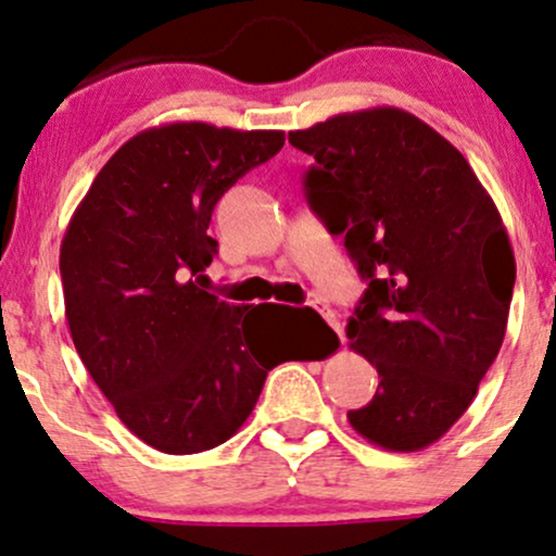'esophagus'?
I'll list each match as a JSON object with an SVG mask.
<instances>
[{"label":"esophagus","instance_id":"obj_1","mask_svg":"<svg viewBox=\"0 0 556 556\" xmlns=\"http://www.w3.org/2000/svg\"><path fill=\"white\" fill-rule=\"evenodd\" d=\"M309 307H312V309H317V312H320V315H323V317H326V323H328V326H330V328H333V330H336V333H339V336H341V341H344V330H341V323H339V317H336V312H333V309H330L326 302H320V299H315V302H312V304H309Z\"/></svg>","mask_w":556,"mask_h":556}]
</instances>
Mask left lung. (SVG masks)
<instances>
[{"label": "left lung", "mask_w": 556, "mask_h": 556, "mask_svg": "<svg viewBox=\"0 0 556 556\" xmlns=\"http://www.w3.org/2000/svg\"><path fill=\"white\" fill-rule=\"evenodd\" d=\"M289 141L315 157L312 210L367 280L346 333L380 383L349 422L420 452L465 415L502 349L515 286L502 215L463 152L407 110L341 112Z\"/></svg>", "instance_id": "obj_1"}]
</instances>
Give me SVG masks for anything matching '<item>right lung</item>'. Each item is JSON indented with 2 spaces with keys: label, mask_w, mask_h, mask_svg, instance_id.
<instances>
[{
  "label": "right lung",
  "mask_w": 556,
  "mask_h": 556,
  "mask_svg": "<svg viewBox=\"0 0 556 556\" xmlns=\"http://www.w3.org/2000/svg\"><path fill=\"white\" fill-rule=\"evenodd\" d=\"M283 141V130L199 121L141 130L97 173L62 236L78 357L123 426L157 452L220 446L252 415L273 367L326 357L283 354L286 330L270 317L278 304H228L199 283L217 252L207 233L217 199Z\"/></svg>",
  "instance_id": "add662e5"
}]
</instances>
